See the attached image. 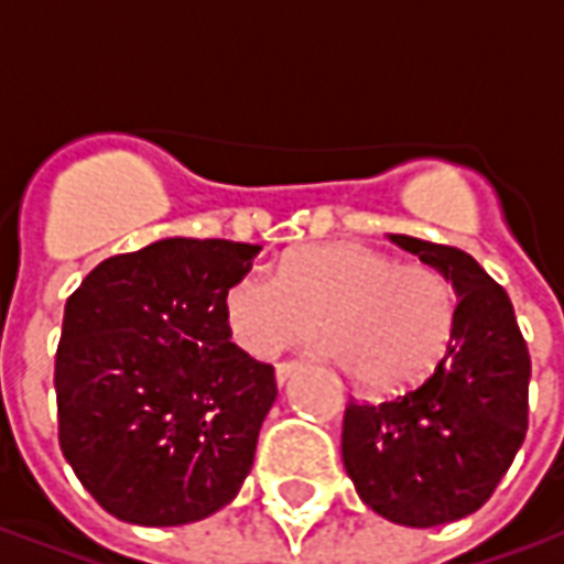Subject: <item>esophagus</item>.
<instances>
[{"instance_id":"obj_1","label":"esophagus","mask_w":564,"mask_h":564,"mask_svg":"<svg viewBox=\"0 0 564 564\" xmlns=\"http://www.w3.org/2000/svg\"><path fill=\"white\" fill-rule=\"evenodd\" d=\"M299 371H302V362H281L274 375H278V383H281V387H286V383H290V380H293Z\"/></svg>"}]
</instances>
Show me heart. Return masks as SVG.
Here are the masks:
<instances>
[{
  "label": "heart",
  "instance_id": "obj_1",
  "mask_svg": "<svg viewBox=\"0 0 564 564\" xmlns=\"http://www.w3.org/2000/svg\"><path fill=\"white\" fill-rule=\"evenodd\" d=\"M235 344L257 359L326 335L323 354L375 395L416 390L441 366L456 326V290L432 265L395 262L354 241L293 250L278 278L238 274L223 299Z\"/></svg>",
  "mask_w": 564,
  "mask_h": 564
}]
</instances>
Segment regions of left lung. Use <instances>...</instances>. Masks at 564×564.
I'll use <instances>...</instances> for the list:
<instances>
[{
    "mask_svg": "<svg viewBox=\"0 0 564 564\" xmlns=\"http://www.w3.org/2000/svg\"><path fill=\"white\" fill-rule=\"evenodd\" d=\"M390 241L459 295L453 341L432 378L380 404H347L341 456L368 508L432 529L484 508L529 429L532 359L508 293L459 247Z\"/></svg>",
    "mask_w": 564,
    "mask_h": 564,
    "instance_id": "left-lung-1",
    "label": "left lung"
}]
</instances>
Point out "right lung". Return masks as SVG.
<instances>
[{
  "mask_svg": "<svg viewBox=\"0 0 564 564\" xmlns=\"http://www.w3.org/2000/svg\"><path fill=\"white\" fill-rule=\"evenodd\" d=\"M259 250L162 238L99 262L68 295L54 368L59 447L117 520H205L250 474L278 383L229 341L223 299Z\"/></svg>",
  "mask_w": 564,
  "mask_h": 564,
  "instance_id": "add662e5",
  "label": "right lung"
}]
</instances>
